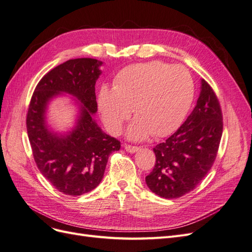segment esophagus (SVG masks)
Listing matches in <instances>:
<instances>
[{"instance_id": "esophagus-1", "label": "esophagus", "mask_w": 252, "mask_h": 252, "mask_svg": "<svg viewBox=\"0 0 252 252\" xmlns=\"http://www.w3.org/2000/svg\"><path fill=\"white\" fill-rule=\"evenodd\" d=\"M125 149L127 152H130V154H133V152L138 151L140 149V147L138 146H131V145H125Z\"/></svg>"}]
</instances>
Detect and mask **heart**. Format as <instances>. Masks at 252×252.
<instances>
[{
  "label": "heart",
  "instance_id": "heart-1",
  "mask_svg": "<svg viewBox=\"0 0 252 252\" xmlns=\"http://www.w3.org/2000/svg\"><path fill=\"white\" fill-rule=\"evenodd\" d=\"M193 95V81L186 68L154 61L122 69L113 88H101L98 108L113 133L121 130L132 108L135 120L128 129L131 139L142 140L149 134L163 138L181 125Z\"/></svg>",
  "mask_w": 252,
  "mask_h": 252
}]
</instances>
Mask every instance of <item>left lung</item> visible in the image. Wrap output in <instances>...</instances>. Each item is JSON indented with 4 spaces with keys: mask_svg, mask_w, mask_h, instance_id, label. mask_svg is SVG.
Masks as SVG:
<instances>
[{
    "mask_svg": "<svg viewBox=\"0 0 252 252\" xmlns=\"http://www.w3.org/2000/svg\"><path fill=\"white\" fill-rule=\"evenodd\" d=\"M222 133L219 98L202 80L192 112L177 131L154 148L156 164L145 179L149 189L165 199H178L192 191L215 163Z\"/></svg>",
    "mask_w": 252,
    "mask_h": 252,
    "instance_id": "1",
    "label": "left lung"
}]
</instances>
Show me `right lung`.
<instances>
[{
	"mask_svg": "<svg viewBox=\"0 0 252 252\" xmlns=\"http://www.w3.org/2000/svg\"><path fill=\"white\" fill-rule=\"evenodd\" d=\"M95 59L68 60L47 72L33 91L26 117L30 146L37 168L50 184L67 195L87 193L100 184L111 152L121 148L116 138L97 126L95 82L101 74ZM69 93L82 103L74 130L65 136L50 132L44 111L50 98Z\"/></svg>",
	"mask_w": 252,
	"mask_h": 252,
	"instance_id": "right-lung-1",
	"label": "right lung"
}]
</instances>
